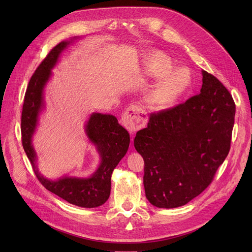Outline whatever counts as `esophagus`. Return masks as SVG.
<instances>
[{"label":"esophagus","instance_id":"1","mask_svg":"<svg viewBox=\"0 0 252 252\" xmlns=\"http://www.w3.org/2000/svg\"><path fill=\"white\" fill-rule=\"evenodd\" d=\"M148 121L147 113L138 105H130L123 115L124 126L131 133H136L137 130L146 126Z\"/></svg>","mask_w":252,"mask_h":252}]
</instances>
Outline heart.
Masks as SVG:
<instances>
[{"label": "heart", "instance_id": "1", "mask_svg": "<svg viewBox=\"0 0 252 252\" xmlns=\"http://www.w3.org/2000/svg\"><path fill=\"white\" fill-rule=\"evenodd\" d=\"M174 62L160 51L149 53L143 60V73L152 78H160L148 94V102L155 109L173 107L191 86L190 70L187 68L174 70Z\"/></svg>", "mask_w": 252, "mask_h": 252}]
</instances>
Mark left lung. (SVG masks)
Listing matches in <instances>:
<instances>
[{"mask_svg": "<svg viewBox=\"0 0 252 252\" xmlns=\"http://www.w3.org/2000/svg\"><path fill=\"white\" fill-rule=\"evenodd\" d=\"M235 111L230 92L202 70L200 94L150 114L134 144L144 159L143 184L152 205L183 206L208 187L230 151Z\"/></svg>", "mask_w": 252, "mask_h": 252, "instance_id": "obj_1", "label": "left lung"}]
</instances>
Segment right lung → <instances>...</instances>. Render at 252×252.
I'll list each match as a JSON object with an SVG mask.
<instances>
[{
	"instance_id": "1",
	"label": "right lung",
	"mask_w": 252,
	"mask_h": 252,
	"mask_svg": "<svg viewBox=\"0 0 252 252\" xmlns=\"http://www.w3.org/2000/svg\"><path fill=\"white\" fill-rule=\"evenodd\" d=\"M64 41L53 48L32 74L25 92L21 114L22 146L32 165L34 174L43 186L70 204L93 208L104 204L110 195L111 175L129 146V134L111 114L92 113L86 124V134L100 155L97 170L89 178L62 177L57 181L46 179L36 167V153L32 137L38 123V115L45 108L44 90L57 64L61 53L72 43Z\"/></svg>"
}]
</instances>
